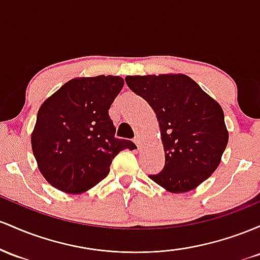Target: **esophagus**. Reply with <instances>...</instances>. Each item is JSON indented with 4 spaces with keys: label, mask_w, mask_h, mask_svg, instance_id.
<instances>
[{
    "label": "esophagus",
    "mask_w": 260,
    "mask_h": 260,
    "mask_svg": "<svg viewBox=\"0 0 260 260\" xmlns=\"http://www.w3.org/2000/svg\"><path fill=\"white\" fill-rule=\"evenodd\" d=\"M134 142H135L136 146H138L139 148L141 147V145H142V140H141V138H139V136H136V138L134 139Z\"/></svg>",
    "instance_id": "34e87169"
}]
</instances>
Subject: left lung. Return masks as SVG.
<instances>
[{"mask_svg":"<svg viewBox=\"0 0 260 260\" xmlns=\"http://www.w3.org/2000/svg\"><path fill=\"white\" fill-rule=\"evenodd\" d=\"M125 81L150 104L161 131L166 165L148 177L169 193L198 188L216 171L229 142L222 108L183 74L126 76Z\"/></svg>","mask_w":260,"mask_h":260,"instance_id":"obj_1","label":"left lung"}]
</instances>
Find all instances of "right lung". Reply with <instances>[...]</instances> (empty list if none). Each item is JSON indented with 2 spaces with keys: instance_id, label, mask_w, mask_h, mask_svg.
<instances>
[{
  "instance_id": "add662e5",
  "label": "right lung",
  "mask_w": 260,
  "mask_h": 260,
  "mask_svg": "<svg viewBox=\"0 0 260 260\" xmlns=\"http://www.w3.org/2000/svg\"><path fill=\"white\" fill-rule=\"evenodd\" d=\"M122 87L120 76L76 77L44 101L30 141L49 184L67 194L84 193L109 174L116 154L136 147L114 138L108 114Z\"/></svg>"
}]
</instances>
